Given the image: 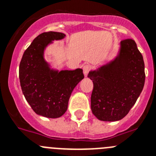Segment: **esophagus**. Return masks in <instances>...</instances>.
<instances>
[{
  "mask_svg": "<svg viewBox=\"0 0 156 156\" xmlns=\"http://www.w3.org/2000/svg\"><path fill=\"white\" fill-rule=\"evenodd\" d=\"M91 68H92V67H91V65H89V64H86V65H85L83 67V72L85 77L88 76V72L90 71Z\"/></svg>",
  "mask_w": 156,
  "mask_h": 156,
  "instance_id": "obj_1",
  "label": "esophagus"
}]
</instances>
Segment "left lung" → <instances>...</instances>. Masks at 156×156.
I'll list each match as a JSON object with an SVG mask.
<instances>
[{"instance_id":"obj_1","label":"left lung","mask_w":156,"mask_h":156,"mask_svg":"<svg viewBox=\"0 0 156 156\" xmlns=\"http://www.w3.org/2000/svg\"><path fill=\"white\" fill-rule=\"evenodd\" d=\"M88 77L93 82L92 113L102 121L123 118L135 104L145 80L144 60L134 40H122L115 60L90 71Z\"/></svg>"}]
</instances>
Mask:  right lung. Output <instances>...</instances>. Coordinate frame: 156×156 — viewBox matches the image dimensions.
I'll list each match as a JSON object with an SVG mask.
<instances>
[{"label": "right lung", "instance_id": "add662e5", "mask_svg": "<svg viewBox=\"0 0 156 156\" xmlns=\"http://www.w3.org/2000/svg\"><path fill=\"white\" fill-rule=\"evenodd\" d=\"M62 33L45 32L36 37L24 52L19 64V80L24 96L36 113L57 118L68 109L73 89L84 78L82 69L51 70L43 58L45 47L61 40Z\"/></svg>", "mask_w": 156, "mask_h": 156}]
</instances>
